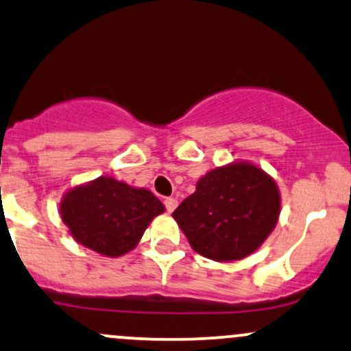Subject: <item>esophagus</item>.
Here are the masks:
<instances>
[{
	"mask_svg": "<svg viewBox=\"0 0 351 351\" xmlns=\"http://www.w3.org/2000/svg\"><path fill=\"white\" fill-rule=\"evenodd\" d=\"M165 206H167L168 213H171V211H175V208L178 206V199L173 198V196H169V198H165Z\"/></svg>",
	"mask_w": 351,
	"mask_h": 351,
	"instance_id": "esophagus-1",
	"label": "esophagus"
}]
</instances>
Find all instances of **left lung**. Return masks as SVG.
<instances>
[{"instance_id": "left-lung-1", "label": "left lung", "mask_w": 351, "mask_h": 351, "mask_svg": "<svg viewBox=\"0 0 351 351\" xmlns=\"http://www.w3.org/2000/svg\"><path fill=\"white\" fill-rule=\"evenodd\" d=\"M282 196L275 180L250 161L210 169L173 211L191 248L215 261L255 253L278 223Z\"/></svg>"}]
</instances>
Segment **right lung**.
I'll return each mask as SVG.
<instances>
[{"instance_id":"obj_1","label":"right lung","mask_w":351,"mask_h":351,"mask_svg":"<svg viewBox=\"0 0 351 351\" xmlns=\"http://www.w3.org/2000/svg\"><path fill=\"white\" fill-rule=\"evenodd\" d=\"M163 211V203L152 191L111 176L73 186L60 203L61 219L75 241L110 258L132 252Z\"/></svg>"}]
</instances>
